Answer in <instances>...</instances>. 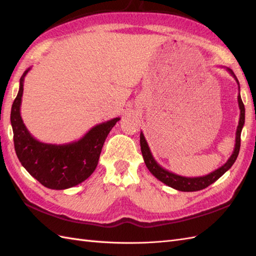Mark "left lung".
Segmentation results:
<instances>
[{
  "label": "left lung",
  "mask_w": 256,
  "mask_h": 256,
  "mask_svg": "<svg viewBox=\"0 0 256 256\" xmlns=\"http://www.w3.org/2000/svg\"><path fill=\"white\" fill-rule=\"evenodd\" d=\"M226 69L228 70V72H229L232 77L236 79V84L238 86V108H240V120H238V125L236 128L234 150H233L232 155L230 156V158L226 160V164H224L221 167H219L218 170H216L214 172H212L206 176H201V177L179 176L177 174H174L170 170H165V168H162L158 162L155 160L154 156L150 150V146L148 142H146L143 132H140V150H142V155H143L146 167L148 168V170L153 174L158 180L164 182L165 184H167V186H170L176 190H179V192H198V190L206 188L208 186H210L211 184H214V182L218 180V179L224 175L226 172L229 170L238 158V152H240V146H241V132L244 125V121H246V108H244V104L240 96V84H238V81L236 77L234 72H233L230 68H226Z\"/></svg>",
  "instance_id": "8db88e82"
}]
</instances>
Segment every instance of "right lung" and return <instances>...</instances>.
Listing matches in <instances>:
<instances>
[{"label": "right lung", "mask_w": 256, "mask_h": 256, "mask_svg": "<svg viewBox=\"0 0 256 256\" xmlns=\"http://www.w3.org/2000/svg\"><path fill=\"white\" fill-rule=\"evenodd\" d=\"M30 70V68L25 70L20 77L18 94L10 110L16 155L25 170L42 186L56 190L74 187L94 172L108 134L120 121V118L96 124L74 142L66 144L40 142L30 133L20 116L24 78Z\"/></svg>", "instance_id": "1"}]
</instances>
